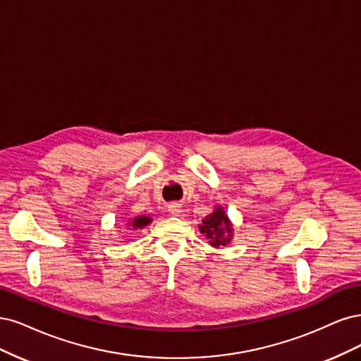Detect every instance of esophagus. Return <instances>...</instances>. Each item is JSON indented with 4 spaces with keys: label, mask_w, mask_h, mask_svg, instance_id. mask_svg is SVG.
I'll use <instances>...</instances> for the list:
<instances>
[{
    "label": "esophagus",
    "mask_w": 361,
    "mask_h": 361,
    "mask_svg": "<svg viewBox=\"0 0 361 361\" xmlns=\"http://www.w3.org/2000/svg\"><path fill=\"white\" fill-rule=\"evenodd\" d=\"M168 212L173 216H178L181 213V205L177 204V202H172L168 205Z\"/></svg>",
    "instance_id": "34e87169"
}]
</instances>
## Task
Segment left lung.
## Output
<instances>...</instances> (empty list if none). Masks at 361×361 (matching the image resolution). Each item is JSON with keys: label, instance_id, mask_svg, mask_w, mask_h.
<instances>
[{"label": "left lung", "instance_id": "1", "mask_svg": "<svg viewBox=\"0 0 361 361\" xmlns=\"http://www.w3.org/2000/svg\"><path fill=\"white\" fill-rule=\"evenodd\" d=\"M200 229L210 240V244L216 247L225 246L232 237L231 224L222 208H216V212L208 214L202 220V226Z\"/></svg>", "mask_w": 361, "mask_h": 361}]
</instances>
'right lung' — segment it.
Listing matches in <instances>:
<instances>
[{
  "instance_id": "1",
  "label": "right lung",
  "mask_w": 361,
  "mask_h": 361,
  "mask_svg": "<svg viewBox=\"0 0 361 361\" xmlns=\"http://www.w3.org/2000/svg\"><path fill=\"white\" fill-rule=\"evenodd\" d=\"M151 222V217H147V216H141V217H135L133 222H129L135 229H141L144 228L145 225H148Z\"/></svg>"
}]
</instances>
